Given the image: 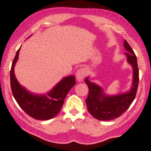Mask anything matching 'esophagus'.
<instances>
[{"label": "esophagus", "mask_w": 151, "mask_h": 151, "mask_svg": "<svg viewBox=\"0 0 151 151\" xmlns=\"http://www.w3.org/2000/svg\"><path fill=\"white\" fill-rule=\"evenodd\" d=\"M86 74H87V71L85 68H79L77 71V74H76L77 80H78V81H82V80L85 78Z\"/></svg>", "instance_id": "obj_1"}]
</instances>
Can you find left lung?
Returning a JSON list of instances; mask_svg holds the SVG:
<instances>
[{
	"label": "left lung",
	"mask_w": 151,
	"mask_h": 151,
	"mask_svg": "<svg viewBox=\"0 0 151 151\" xmlns=\"http://www.w3.org/2000/svg\"><path fill=\"white\" fill-rule=\"evenodd\" d=\"M124 47L127 50L126 55L128 62L133 66L134 70L133 83L129 92L108 96L104 95L101 88L91 83L88 78L85 80L89 89L88 98L85 100L88 110L94 118L99 121H111L120 117L129 109L136 96L139 84V69L137 56L126 40L124 41Z\"/></svg>",
	"instance_id": "obj_1"
}]
</instances>
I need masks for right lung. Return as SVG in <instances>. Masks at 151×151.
Returning <instances> with one entry per match:
<instances>
[{"label":"right lung","instance_id":"obj_1","mask_svg":"<svg viewBox=\"0 0 151 151\" xmlns=\"http://www.w3.org/2000/svg\"><path fill=\"white\" fill-rule=\"evenodd\" d=\"M19 49L12 62L10 71V83L12 94L22 110L36 120H49L59 113L67 93L76 84L74 76L64 77L47 95L38 96L30 93L19 84L14 72Z\"/></svg>","mask_w":151,"mask_h":151}]
</instances>
